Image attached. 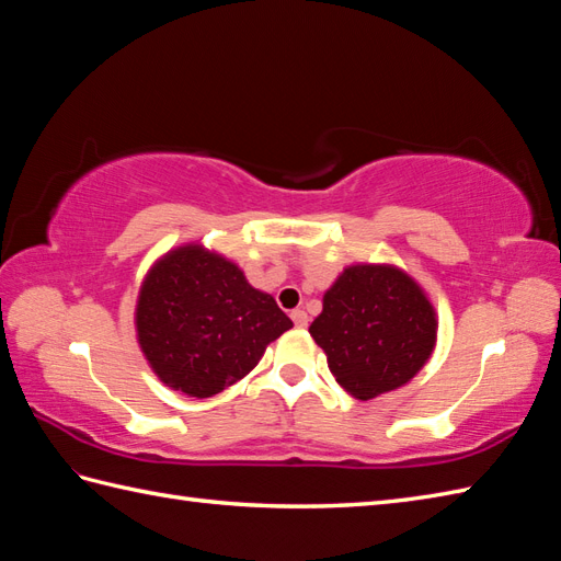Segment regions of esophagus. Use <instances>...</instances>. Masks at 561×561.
<instances>
[{
	"mask_svg": "<svg viewBox=\"0 0 561 561\" xmlns=\"http://www.w3.org/2000/svg\"><path fill=\"white\" fill-rule=\"evenodd\" d=\"M291 320L296 328H308V313L301 311V308H296V311H291Z\"/></svg>",
	"mask_w": 561,
	"mask_h": 561,
	"instance_id": "34e87169",
	"label": "esophagus"
}]
</instances>
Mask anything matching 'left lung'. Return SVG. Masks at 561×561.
Here are the masks:
<instances>
[{
	"mask_svg": "<svg viewBox=\"0 0 561 561\" xmlns=\"http://www.w3.org/2000/svg\"><path fill=\"white\" fill-rule=\"evenodd\" d=\"M438 318L424 289L396 265L344 267L308 332L337 383L356 400L398 390L436 347Z\"/></svg>",
	"mask_w": 561,
	"mask_h": 561,
	"instance_id": "obj_1",
	"label": "left lung"
}]
</instances>
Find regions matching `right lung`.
<instances>
[{
  "instance_id": "add662e5",
  "label": "right lung",
  "mask_w": 561,
  "mask_h": 561,
  "mask_svg": "<svg viewBox=\"0 0 561 561\" xmlns=\"http://www.w3.org/2000/svg\"><path fill=\"white\" fill-rule=\"evenodd\" d=\"M135 328L161 383L211 398L248 376L267 344L294 328L243 270L199 243L161 255L139 287Z\"/></svg>"
}]
</instances>
